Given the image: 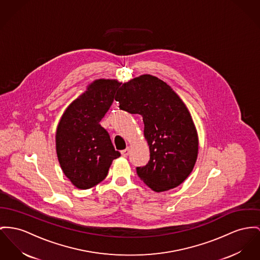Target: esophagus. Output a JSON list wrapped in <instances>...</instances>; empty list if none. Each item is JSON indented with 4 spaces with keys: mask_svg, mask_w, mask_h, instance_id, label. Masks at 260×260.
Segmentation results:
<instances>
[{
    "mask_svg": "<svg viewBox=\"0 0 260 260\" xmlns=\"http://www.w3.org/2000/svg\"><path fill=\"white\" fill-rule=\"evenodd\" d=\"M129 153H130V149H129V148H126L125 150L121 151L122 156H125V157H126V156L129 155Z\"/></svg>",
    "mask_w": 260,
    "mask_h": 260,
    "instance_id": "1",
    "label": "esophagus"
}]
</instances>
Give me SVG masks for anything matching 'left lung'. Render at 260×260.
<instances>
[{"mask_svg": "<svg viewBox=\"0 0 260 260\" xmlns=\"http://www.w3.org/2000/svg\"><path fill=\"white\" fill-rule=\"evenodd\" d=\"M115 101L122 110L143 117L150 160L136 168L140 179L156 192L182 183L194 168L198 137L190 113L179 96L156 77L143 75L123 84Z\"/></svg>", "mask_w": 260, "mask_h": 260, "instance_id": "8db88e82", "label": "left lung"}]
</instances>
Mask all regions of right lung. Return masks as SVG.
<instances>
[{"label": "right lung", "mask_w": 260, "mask_h": 260, "mask_svg": "<svg viewBox=\"0 0 260 260\" xmlns=\"http://www.w3.org/2000/svg\"><path fill=\"white\" fill-rule=\"evenodd\" d=\"M115 80H98L70 104L56 132V151L61 169L80 189H87L106 177L115 151L108 132L100 122L120 87Z\"/></svg>", "instance_id": "1"}]
</instances>
